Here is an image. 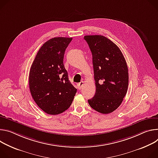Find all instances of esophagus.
<instances>
[{"label": "esophagus", "instance_id": "obj_1", "mask_svg": "<svg viewBox=\"0 0 158 158\" xmlns=\"http://www.w3.org/2000/svg\"><path fill=\"white\" fill-rule=\"evenodd\" d=\"M83 85V81H81V82L78 83V89H81V88H82Z\"/></svg>", "mask_w": 158, "mask_h": 158}]
</instances>
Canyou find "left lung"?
<instances>
[{
  "label": "left lung",
  "instance_id": "obj_1",
  "mask_svg": "<svg viewBox=\"0 0 158 158\" xmlns=\"http://www.w3.org/2000/svg\"><path fill=\"white\" fill-rule=\"evenodd\" d=\"M92 54L96 92L88 100L96 111L107 114L116 110L126 96L129 84L126 61L118 47L101 35L85 36Z\"/></svg>",
  "mask_w": 158,
  "mask_h": 158
}]
</instances>
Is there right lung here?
Returning <instances> with one entry per match:
<instances>
[{
	"mask_svg": "<svg viewBox=\"0 0 158 158\" xmlns=\"http://www.w3.org/2000/svg\"><path fill=\"white\" fill-rule=\"evenodd\" d=\"M72 40V38L58 37L46 41L39 49L30 69L31 95L48 114L57 115L67 110L77 93L63 64L65 50Z\"/></svg>",
	"mask_w": 158,
	"mask_h": 158,
	"instance_id": "add662e5",
	"label": "right lung"
}]
</instances>
